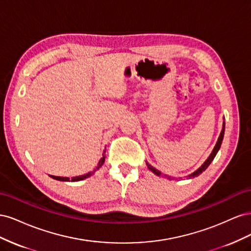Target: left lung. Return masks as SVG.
I'll list each match as a JSON object with an SVG mask.
<instances>
[{
  "mask_svg": "<svg viewBox=\"0 0 251 251\" xmlns=\"http://www.w3.org/2000/svg\"><path fill=\"white\" fill-rule=\"evenodd\" d=\"M224 131H225V123H223V127H222V131H221V133H220V136H219V138H218V141H217V143H216V146H215V148H214V150H212V151H211V154L209 155V157L206 159V161H205L200 168L197 170L196 172H194L193 174H191L188 176V178H195V177H197V176H199L200 174H202L205 170H206L207 168H208V165L211 163V161L214 160V158L216 157V155H217V153H218V151L220 150V148H221V144H222V140H223V137H224ZM147 165H148V169L151 172V173H154L155 175H157V176H161V172H159L158 170H156L155 168H153V166H151L150 163H148L147 162ZM164 176L168 178V179H170V180H172L173 178L172 177H170V176H166V175H164Z\"/></svg>",
  "mask_w": 251,
  "mask_h": 251,
  "instance_id": "left-lung-1",
  "label": "left lung"
}]
</instances>
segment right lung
<instances>
[{
	"mask_svg": "<svg viewBox=\"0 0 251 251\" xmlns=\"http://www.w3.org/2000/svg\"><path fill=\"white\" fill-rule=\"evenodd\" d=\"M103 153H105V151H103ZM104 159H105V155H104V154H102V157L100 159V161H98L97 166H96L95 170H94L93 172H89V173H87V174H85V175H81V176L73 177V178L71 179V181H80V180H83V179H86V178H89V177L91 176V175H92L95 171L100 170V166H101V165L103 164V162H104ZM51 178L55 179V180H58V181H69V178H67V177H56V176H51Z\"/></svg>",
	"mask_w": 251,
	"mask_h": 251,
	"instance_id": "right-lung-1",
	"label": "right lung"
}]
</instances>
